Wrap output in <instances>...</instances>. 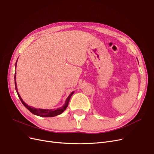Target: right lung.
Wrapping results in <instances>:
<instances>
[{
    "label": "right lung",
    "mask_w": 154,
    "mask_h": 154,
    "mask_svg": "<svg viewBox=\"0 0 154 154\" xmlns=\"http://www.w3.org/2000/svg\"><path fill=\"white\" fill-rule=\"evenodd\" d=\"M18 60V59H17ZM17 60L15 62V68L16 66H17ZM14 80H15V91L17 92V94L19 96V97L20 100V101L22 102V104L25 106L31 113L32 114L40 116V117H54L56 116H58L61 114L62 113L67 109V107H68L69 105V102L70 100V99L71 97V96L74 94V91H73L69 96L67 98V99L66 100V102H65V103L63 106H62L60 108H58L57 109H36L34 108L32 106H29V105L26 104V103H25L23 102V100H22V99L21 98L20 95L19 94L18 90H17V83H16V73H15V75H14Z\"/></svg>",
    "instance_id": "add662e5"
}]
</instances>
